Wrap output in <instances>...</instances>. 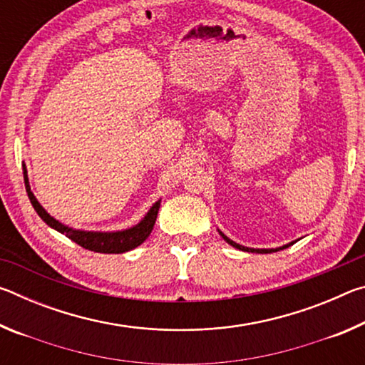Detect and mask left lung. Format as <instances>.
I'll return each mask as SVG.
<instances>
[{
	"label": "left lung",
	"mask_w": 365,
	"mask_h": 365,
	"mask_svg": "<svg viewBox=\"0 0 365 365\" xmlns=\"http://www.w3.org/2000/svg\"><path fill=\"white\" fill-rule=\"evenodd\" d=\"M220 235H222V238H224L227 243H230V245L233 246V248H238V250H243V251H256V252H272V251H279V250H250V248H245V246H242V245H238V243H235V242H232V240H230V238H227V237H225V235H224V233H222V232H220ZM289 245H293V243H289ZM289 245H287V246H283V248H288V246H289Z\"/></svg>",
	"instance_id": "left-lung-1"
}]
</instances>
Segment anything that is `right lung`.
<instances>
[{
	"label": "right lung",
	"mask_w": 365,
	"mask_h": 365,
	"mask_svg": "<svg viewBox=\"0 0 365 365\" xmlns=\"http://www.w3.org/2000/svg\"><path fill=\"white\" fill-rule=\"evenodd\" d=\"M24 182H26L29 200L32 202L34 209L49 227H53L54 230L64 233L67 238H71L72 242H76L77 245L82 246V248L95 251V252H104V255H114V252H117V255H119V252H125L137 248V246H140L148 237H150V233L154 227V222H156V217H158L159 201L150 209V212L146 214V217L141 220L138 225H135L133 228H128V230L113 232V233L72 230V228L63 225L56 219H53L51 215H49L45 209L40 206V202L36 201V197L34 196L32 191H30L26 165H24Z\"/></svg>",
	"instance_id": "add662e5"
}]
</instances>
